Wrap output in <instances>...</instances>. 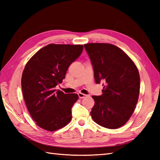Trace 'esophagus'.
Listing matches in <instances>:
<instances>
[{
    "label": "esophagus",
    "mask_w": 160,
    "mask_h": 160,
    "mask_svg": "<svg viewBox=\"0 0 160 160\" xmlns=\"http://www.w3.org/2000/svg\"><path fill=\"white\" fill-rule=\"evenodd\" d=\"M78 97H79L80 99H82V98H85L87 96V95L84 94V93H78Z\"/></svg>",
    "instance_id": "esophagus-1"
}]
</instances>
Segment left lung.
Here are the masks:
<instances>
[{
    "mask_svg": "<svg viewBox=\"0 0 160 160\" xmlns=\"http://www.w3.org/2000/svg\"><path fill=\"white\" fill-rule=\"evenodd\" d=\"M97 84L104 81L101 96H93L91 118L102 127L115 129L127 123L134 112L140 78L134 62L119 47L107 43L84 45Z\"/></svg>",
    "mask_w": 160,
    "mask_h": 160,
    "instance_id": "1",
    "label": "left lung"
}]
</instances>
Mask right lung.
Here are the masks:
<instances>
[{
  "instance_id": "obj_1",
  "label": "right lung",
  "mask_w": 160,
  "mask_h": 160,
  "mask_svg": "<svg viewBox=\"0 0 160 160\" xmlns=\"http://www.w3.org/2000/svg\"><path fill=\"white\" fill-rule=\"evenodd\" d=\"M82 45L49 44L37 52L26 64L21 85L27 108L40 128L54 131L71 120L76 93L55 89L62 83L70 64L80 56Z\"/></svg>"
}]
</instances>
